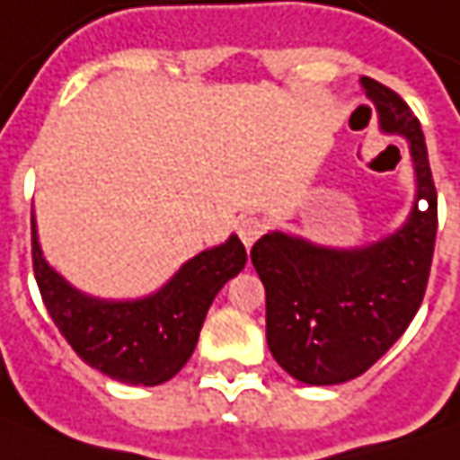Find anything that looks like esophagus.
Returning <instances> with one entry per match:
<instances>
[{
	"instance_id": "1",
	"label": "esophagus",
	"mask_w": 460,
	"mask_h": 460,
	"mask_svg": "<svg viewBox=\"0 0 460 460\" xmlns=\"http://www.w3.org/2000/svg\"><path fill=\"white\" fill-rule=\"evenodd\" d=\"M261 234H264V221L261 218H257V216L242 218V224H239V239L244 242L246 249H252V244L260 239Z\"/></svg>"
}]
</instances>
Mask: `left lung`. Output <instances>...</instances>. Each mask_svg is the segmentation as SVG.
<instances>
[{
	"label": "left lung",
	"mask_w": 460,
	"mask_h": 460,
	"mask_svg": "<svg viewBox=\"0 0 460 460\" xmlns=\"http://www.w3.org/2000/svg\"><path fill=\"white\" fill-rule=\"evenodd\" d=\"M379 129L410 145L415 203L402 226L367 246L336 249L270 231L252 246L267 293V346L303 385L357 379L415 318L433 264L438 196L418 117L392 91L361 75Z\"/></svg>",
	"instance_id": "8db88e82"
}]
</instances>
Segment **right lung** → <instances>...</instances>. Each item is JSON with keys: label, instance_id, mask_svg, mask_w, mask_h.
Segmentation results:
<instances>
[{"label": "right lung", "instance_id": "1", "mask_svg": "<svg viewBox=\"0 0 460 460\" xmlns=\"http://www.w3.org/2000/svg\"><path fill=\"white\" fill-rule=\"evenodd\" d=\"M244 264V244L231 234L185 261L157 293L103 300L75 290L45 261L32 216V267L53 323L88 367L124 385L155 387L181 372L214 297Z\"/></svg>", "mask_w": 460, "mask_h": 460}]
</instances>
